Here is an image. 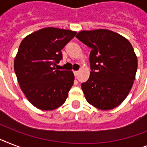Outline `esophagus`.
Listing matches in <instances>:
<instances>
[{"mask_svg": "<svg viewBox=\"0 0 147 147\" xmlns=\"http://www.w3.org/2000/svg\"><path fill=\"white\" fill-rule=\"evenodd\" d=\"M73 72H74V75H75V76H76V77H77V76H78V73H79V72H78V71H74Z\"/></svg>", "mask_w": 147, "mask_h": 147, "instance_id": "34e87169", "label": "esophagus"}]
</instances>
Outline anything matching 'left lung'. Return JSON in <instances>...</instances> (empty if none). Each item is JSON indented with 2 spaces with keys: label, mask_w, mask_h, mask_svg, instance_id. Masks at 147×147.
<instances>
[{
  "label": "left lung",
  "mask_w": 147,
  "mask_h": 147,
  "mask_svg": "<svg viewBox=\"0 0 147 147\" xmlns=\"http://www.w3.org/2000/svg\"><path fill=\"white\" fill-rule=\"evenodd\" d=\"M92 49L88 80L82 84L86 100L100 110L117 107L129 94L135 80L137 57L132 45L114 31L98 29L76 35Z\"/></svg>",
  "instance_id": "left-lung-1"
}]
</instances>
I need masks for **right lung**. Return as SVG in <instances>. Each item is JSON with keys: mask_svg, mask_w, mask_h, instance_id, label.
Masks as SVG:
<instances>
[{"mask_svg": "<svg viewBox=\"0 0 147 147\" xmlns=\"http://www.w3.org/2000/svg\"><path fill=\"white\" fill-rule=\"evenodd\" d=\"M76 31L46 27L22 40L14 59V71L22 92L38 109L50 111L63 105L73 85L71 71L58 70L63 47Z\"/></svg>", "mask_w": 147, "mask_h": 147, "instance_id": "obj_1", "label": "right lung"}]
</instances>
